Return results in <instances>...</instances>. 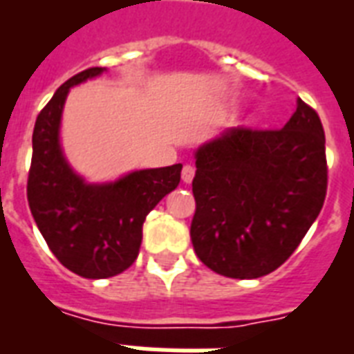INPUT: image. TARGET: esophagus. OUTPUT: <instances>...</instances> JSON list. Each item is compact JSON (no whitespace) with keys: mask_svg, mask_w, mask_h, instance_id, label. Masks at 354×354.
Masks as SVG:
<instances>
[{"mask_svg":"<svg viewBox=\"0 0 354 354\" xmlns=\"http://www.w3.org/2000/svg\"><path fill=\"white\" fill-rule=\"evenodd\" d=\"M194 175H196V168L190 166V164H186L185 168H183V174H180V179H183V183H186V185H190L192 180H194Z\"/></svg>","mask_w":354,"mask_h":354,"instance_id":"esophagus-1","label":"esophagus"}]
</instances>
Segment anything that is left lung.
Listing matches in <instances>:
<instances>
[{"mask_svg":"<svg viewBox=\"0 0 354 354\" xmlns=\"http://www.w3.org/2000/svg\"><path fill=\"white\" fill-rule=\"evenodd\" d=\"M190 236L203 264L259 279L294 253L327 194L325 133L305 101L279 131L232 127L196 149Z\"/></svg>","mask_w":354,"mask_h":354,"instance_id":"8db88e82","label":"left lung"}]
</instances>
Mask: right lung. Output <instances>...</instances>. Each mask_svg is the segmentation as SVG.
Here are the masks:
<instances>
[{
    "label": "right lung",
    "mask_w": 354,
    "mask_h": 354,
    "mask_svg": "<svg viewBox=\"0 0 354 354\" xmlns=\"http://www.w3.org/2000/svg\"><path fill=\"white\" fill-rule=\"evenodd\" d=\"M106 72L88 68L68 79L44 106L32 131L27 201L51 253L84 279L122 273L138 257L146 216L179 186L183 164L136 169L109 183H86L64 157L60 122L72 86Z\"/></svg>",
    "instance_id": "1"
}]
</instances>
